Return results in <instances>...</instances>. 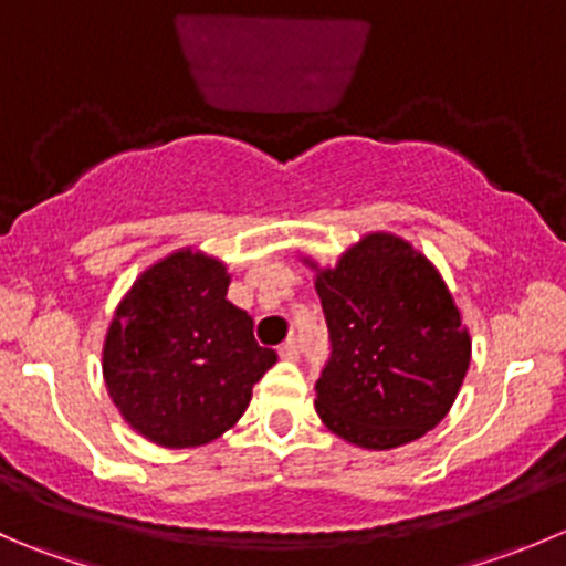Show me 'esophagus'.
Returning <instances> with one entry per match:
<instances>
[{
  "mask_svg": "<svg viewBox=\"0 0 566 566\" xmlns=\"http://www.w3.org/2000/svg\"><path fill=\"white\" fill-rule=\"evenodd\" d=\"M279 356H282V359H298L301 356V345H298V339L295 337H290V339H284L282 345H279Z\"/></svg>",
  "mask_w": 566,
  "mask_h": 566,
  "instance_id": "1",
  "label": "esophagus"
}]
</instances>
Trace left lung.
Masks as SVG:
<instances>
[{
  "label": "left lung",
  "mask_w": 566,
  "mask_h": 566,
  "mask_svg": "<svg viewBox=\"0 0 566 566\" xmlns=\"http://www.w3.org/2000/svg\"><path fill=\"white\" fill-rule=\"evenodd\" d=\"M328 326L321 420L350 446L389 451L431 431L470 367V334L437 268L395 234H367L317 273Z\"/></svg>",
  "instance_id": "1"
}]
</instances>
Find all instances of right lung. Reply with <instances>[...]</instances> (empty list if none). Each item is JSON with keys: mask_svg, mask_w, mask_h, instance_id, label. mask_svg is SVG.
Here are the masks:
<instances>
[{"mask_svg": "<svg viewBox=\"0 0 566 566\" xmlns=\"http://www.w3.org/2000/svg\"><path fill=\"white\" fill-rule=\"evenodd\" d=\"M227 268L199 251L151 265L115 310L104 381L120 417L163 448H196L243 417L276 350L227 301Z\"/></svg>", "mask_w": 566, "mask_h": 566, "instance_id": "obj_1", "label": "right lung"}]
</instances>
